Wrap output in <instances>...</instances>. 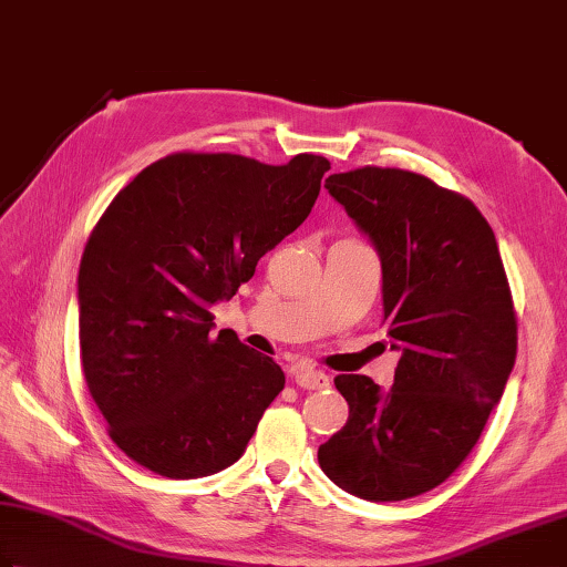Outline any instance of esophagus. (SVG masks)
Listing matches in <instances>:
<instances>
[{
    "mask_svg": "<svg viewBox=\"0 0 567 567\" xmlns=\"http://www.w3.org/2000/svg\"><path fill=\"white\" fill-rule=\"evenodd\" d=\"M291 379L296 385H301L306 391H319V389H329L331 379L323 371L309 369V365H299V369L291 371Z\"/></svg>",
    "mask_w": 567,
    "mask_h": 567,
    "instance_id": "34e87169",
    "label": "esophagus"
}]
</instances>
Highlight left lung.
I'll return each mask as SVG.
<instances>
[{
    "instance_id": "obj_1",
    "label": "left lung",
    "mask_w": 567,
    "mask_h": 567,
    "mask_svg": "<svg viewBox=\"0 0 567 567\" xmlns=\"http://www.w3.org/2000/svg\"><path fill=\"white\" fill-rule=\"evenodd\" d=\"M326 188L381 256L383 323L401 361L391 391L336 375L349 421L319 463L355 498L405 501L468 458L501 401L518 351L508 276L475 204L431 178L363 166Z\"/></svg>"
}]
</instances>
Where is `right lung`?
<instances>
[{
  "label": "right lung",
  "mask_w": 567,
  "mask_h": 567,
  "mask_svg": "<svg viewBox=\"0 0 567 567\" xmlns=\"http://www.w3.org/2000/svg\"><path fill=\"white\" fill-rule=\"evenodd\" d=\"M329 158L271 166L238 154L158 158L114 196L79 264V346L109 439L164 478H204L241 458L284 391L274 359L212 336L216 301L296 231Z\"/></svg>",
  "instance_id": "obj_1"
}]
</instances>
